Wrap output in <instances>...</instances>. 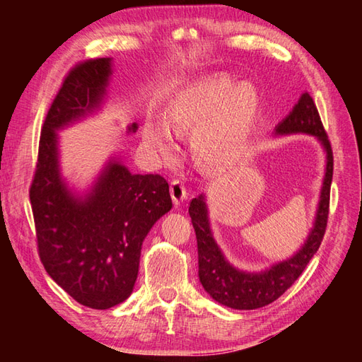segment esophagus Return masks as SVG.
I'll return each mask as SVG.
<instances>
[{"label":"esophagus","instance_id":"esophagus-1","mask_svg":"<svg viewBox=\"0 0 362 362\" xmlns=\"http://www.w3.org/2000/svg\"><path fill=\"white\" fill-rule=\"evenodd\" d=\"M171 196L175 205H180L187 199V188L185 183L179 179H174L171 182Z\"/></svg>","mask_w":362,"mask_h":362}]
</instances>
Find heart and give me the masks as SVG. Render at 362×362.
Listing matches in <instances>:
<instances>
[{
	"instance_id": "obj_1",
	"label": "heart",
	"mask_w": 362,
	"mask_h": 362,
	"mask_svg": "<svg viewBox=\"0 0 362 362\" xmlns=\"http://www.w3.org/2000/svg\"><path fill=\"white\" fill-rule=\"evenodd\" d=\"M255 83H236L228 76L202 79L177 96L165 115V122L149 121L144 141L166 153L173 148V134L194 130L193 148L206 165L224 166L240 156L247 144L259 112Z\"/></svg>"
}]
</instances>
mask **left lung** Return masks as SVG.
<instances>
[{"label": "left lung", "instance_id": "8db88e82", "mask_svg": "<svg viewBox=\"0 0 362 362\" xmlns=\"http://www.w3.org/2000/svg\"><path fill=\"white\" fill-rule=\"evenodd\" d=\"M275 135L306 134L316 136L327 153L325 175L322 182L319 205L314 218L311 232L305 244L291 258L272 264L266 271L245 272L230 264L224 253L216 244L210 228L209 209L205 196L194 197L189 204L188 213L193 222L197 238L199 255V280L204 289L219 302L233 310H257L272 303L284 291L292 286L306 264L317 252L324 240L328 210H329V188L333 179V151L322 124L317 107L310 93L300 96L294 109L275 127Z\"/></svg>", "mask_w": 362, "mask_h": 362}]
</instances>
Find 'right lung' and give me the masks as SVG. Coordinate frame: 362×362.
Wrapping results in <instances>:
<instances>
[{"mask_svg": "<svg viewBox=\"0 0 362 362\" xmlns=\"http://www.w3.org/2000/svg\"><path fill=\"white\" fill-rule=\"evenodd\" d=\"M112 59L71 68L46 115L29 189L37 247L51 279L76 302L109 310L132 294L141 244L173 209L169 185L158 174H132L115 157L93 187L79 196L60 175L57 130L101 107ZM129 130L135 132L136 124Z\"/></svg>", "mask_w": 362, "mask_h": 362, "instance_id": "1", "label": "right lung"}]
</instances>
